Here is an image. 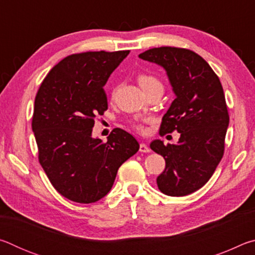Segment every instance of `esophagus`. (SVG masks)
Listing matches in <instances>:
<instances>
[{"label": "esophagus", "instance_id": "obj_1", "mask_svg": "<svg viewBox=\"0 0 255 255\" xmlns=\"http://www.w3.org/2000/svg\"><path fill=\"white\" fill-rule=\"evenodd\" d=\"M149 147L146 144H144V143H140L139 144V152H141V153H148L149 152Z\"/></svg>", "mask_w": 255, "mask_h": 255}]
</instances>
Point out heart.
Segmentation results:
<instances>
[{"label":"heart","mask_w":255,"mask_h":255,"mask_svg":"<svg viewBox=\"0 0 255 255\" xmlns=\"http://www.w3.org/2000/svg\"><path fill=\"white\" fill-rule=\"evenodd\" d=\"M137 82L139 83L140 88L144 90V91L147 93L150 90L155 88H163V84L161 80L158 79L153 74H147V73H140V74L137 75ZM116 89L112 91V96H115ZM147 122L146 118H137L135 122H133V127H135L138 131H144L145 128L143 126V123Z\"/></svg>","instance_id":"b5f03b06"}]
</instances>
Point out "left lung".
I'll list each match as a JSON object with an SVG mask.
<instances>
[{
	"label": "left lung",
	"instance_id": "left-lung-1",
	"mask_svg": "<svg viewBox=\"0 0 255 255\" xmlns=\"http://www.w3.org/2000/svg\"><path fill=\"white\" fill-rule=\"evenodd\" d=\"M138 57L166 71L176 97L163 116L159 135L176 130L178 144L156 139L149 145L165 159L157 187L171 197L190 195L208 182L225 150L230 116L222 83L209 64L190 49L158 47Z\"/></svg>",
	"mask_w": 255,
	"mask_h": 255
}]
</instances>
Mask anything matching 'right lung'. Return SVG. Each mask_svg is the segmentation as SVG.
I'll list each match as a JSON object with an SVG mask.
<instances>
[{
  "label": "right lung",
  "mask_w": 255,
  "mask_h": 255,
  "mask_svg": "<svg viewBox=\"0 0 255 255\" xmlns=\"http://www.w3.org/2000/svg\"><path fill=\"white\" fill-rule=\"evenodd\" d=\"M129 50L73 54L51 68L34 99L32 131L38 159L50 183L79 204L100 200L114 185L118 169L139 144L115 128L103 143L92 138L94 120L108 109L103 86Z\"/></svg>",
  "instance_id": "add662e5"
}]
</instances>
